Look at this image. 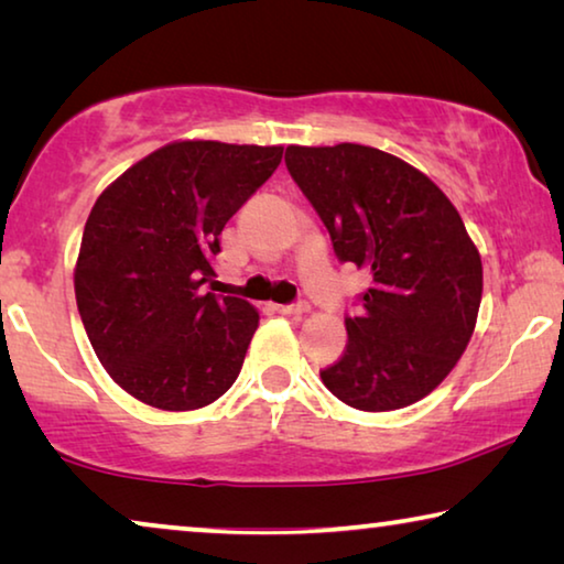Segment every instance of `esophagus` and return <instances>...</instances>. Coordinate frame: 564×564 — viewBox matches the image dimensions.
I'll return each instance as SVG.
<instances>
[{"instance_id": "esophagus-1", "label": "esophagus", "mask_w": 564, "mask_h": 564, "mask_svg": "<svg viewBox=\"0 0 564 564\" xmlns=\"http://www.w3.org/2000/svg\"><path fill=\"white\" fill-rule=\"evenodd\" d=\"M275 311L283 313V316H301V313L308 311V303L299 301V303H285V305H273Z\"/></svg>"}]
</instances>
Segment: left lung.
Instances as JSON below:
<instances>
[{
	"mask_svg": "<svg viewBox=\"0 0 564 564\" xmlns=\"http://www.w3.org/2000/svg\"><path fill=\"white\" fill-rule=\"evenodd\" d=\"M285 166L338 261L373 279L323 386L368 413L417 403L460 360L480 311L482 263L460 214L423 171L373 147H289Z\"/></svg>",
	"mask_w": 564,
	"mask_h": 564,
	"instance_id": "8db88e82",
	"label": "left lung"
}]
</instances>
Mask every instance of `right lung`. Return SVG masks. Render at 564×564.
<instances>
[{
  "label": "right lung",
  "instance_id": "1",
  "mask_svg": "<svg viewBox=\"0 0 564 564\" xmlns=\"http://www.w3.org/2000/svg\"><path fill=\"white\" fill-rule=\"evenodd\" d=\"M283 147L174 141L123 171L82 236L74 293L91 348L129 395L196 410L241 373L259 311L214 283L218 236Z\"/></svg>",
  "mask_w": 564,
  "mask_h": 564
}]
</instances>
